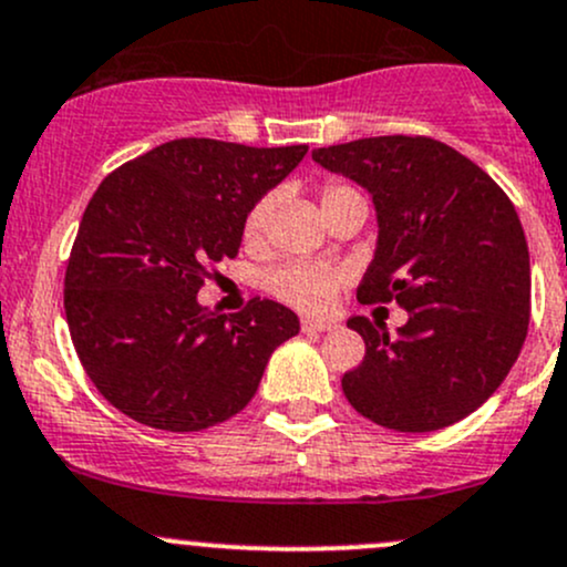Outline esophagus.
<instances>
[{"mask_svg": "<svg viewBox=\"0 0 567 567\" xmlns=\"http://www.w3.org/2000/svg\"><path fill=\"white\" fill-rule=\"evenodd\" d=\"M302 332H332L338 330V322H322V319H302Z\"/></svg>", "mask_w": 567, "mask_h": 567, "instance_id": "obj_1", "label": "esophagus"}]
</instances>
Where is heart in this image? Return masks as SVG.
Masks as SVG:
<instances>
[{"mask_svg":"<svg viewBox=\"0 0 567 567\" xmlns=\"http://www.w3.org/2000/svg\"><path fill=\"white\" fill-rule=\"evenodd\" d=\"M360 190L343 179H330L322 188V207L343 202V198H358ZM363 198V196H360ZM272 198L265 196L248 209L243 224V240L248 245H259L267 235L270 224ZM265 289L272 297L297 308L302 313H324L336 302L338 289H341V272L330 265L319 261H286L265 276Z\"/></svg>","mask_w":567,"mask_h":567,"instance_id":"b5f03b06","label":"heart"}]
</instances>
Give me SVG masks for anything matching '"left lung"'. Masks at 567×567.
<instances>
[{
	"label": "left lung",
	"mask_w": 567,
	"mask_h": 567,
	"mask_svg": "<svg viewBox=\"0 0 567 567\" xmlns=\"http://www.w3.org/2000/svg\"><path fill=\"white\" fill-rule=\"evenodd\" d=\"M327 172L363 185L379 240L358 300H395L410 319L390 338L352 317L365 358L341 379L363 417L406 434L475 412L516 363L529 324V250L505 190L429 136L358 138L313 150Z\"/></svg>",
	"instance_id": "8db88e82"
}]
</instances>
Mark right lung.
I'll use <instances>...</instances> for the list:
<instances>
[{
  "mask_svg": "<svg viewBox=\"0 0 567 567\" xmlns=\"http://www.w3.org/2000/svg\"><path fill=\"white\" fill-rule=\"evenodd\" d=\"M306 153L174 138L97 185L68 259L65 317L111 406L150 429L202 431L254 399L300 319L261 297L226 317L196 295L237 256L248 209Z\"/></svg>",
  "mask_w": 567,
  "mask_h": 567,
  "instance_id": "right-lung-1",
  "label": "right lung"
}]
</instances>
